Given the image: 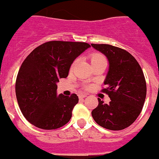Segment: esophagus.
Here are the masks:
<instances>
[{
    "label": "esophagus",
    "mask_w": 159,
    "mask_h": 159,
    "mask_svg": "<svg viewBox=\"0 0 159 159\" xmlns=\"http://www.w3.org/2000/svg\"><path fill=\"white\" fill-rule=\"evenodd\" d=\"M86 97H87L86 94H81V95H79V98H80V99H84V98H86Z\"/></svg>",
    "instance_id": "obj_1"
}]
</instances>
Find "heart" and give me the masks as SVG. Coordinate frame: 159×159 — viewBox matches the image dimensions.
Listing matches in <instances>:
<instances>
[{"label": "heart", "mask_w": 159, "mask_h": 159, "mask_svg": "<svg viewBox=\"0 0 159 159\" xmlns=\"http://www.w3.org/2000/svg\"><path fill=\"white\" fill-rule=\"evenodd\" d=\"M91 63L92 64H100V63H106L107 64V60L103 55L100 54V53H94L91 57ZM76 64V61L72 64L71 68L74 67V66Z\"/></svg>", "instance_id": "heart-1"}]
</instances>
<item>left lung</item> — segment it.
Returning a JSON list of instances; mask_svg holds the SVG:
<instances>
[{"mask_svg":"<svg viewBox=\"0 0 159 159\" xmlns=\"http://www.w3.org/2000/svg\"><path fill=\"white\" fill-rule=\"evenodd\" d=\"M106 56L109 71L101 92L110 97L107 104L98 99L99 105L92 111L97 124L111 130L127 128L141 113L147 95V84L139 64L128 52L110 44L92 43Z\"/></svg>","mask_w":159,"mask_h":159,"instance_id":"1","label":"left lung"}]
</instances>
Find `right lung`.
Listing matches in <instances>:
<instances>
[{
	"label": "right lung",
	"instance_id": "right-lung-1",
	"mask_svg": "<svg viewBox=\"0 0 159 159\" xmlns=\"http://www.w3.org/2000/svg\"><path fill=\"white\" fill-rule=\"evenodd\" d=\"M91 47L84 42L53 40L38 46L22 63L16 80V95L23 116L35 127L55 130L67 124L76 94L57 96V83L68 75L73 61Z\"/></svg>",
	"mask_w": 159,
	"mask_h": 159
}]
</instances>
